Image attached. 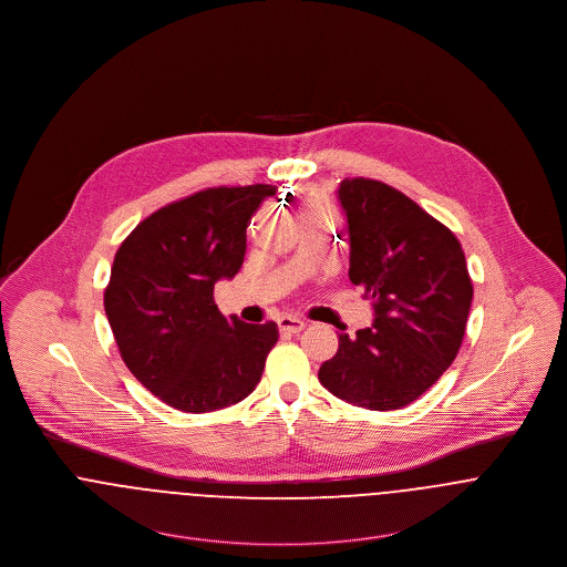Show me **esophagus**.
<instances>
[{
    "instance_id": "esophagus-1",
    "label": "esophagus",
    "mask_w": 567,
    "mask_h": 567,
    "mask_svg": "<svg viewBox=\"0 0 567 567\" xmlns=\"http://www.w3.org/2000/svg\"><path fill=\"white\" fill-rule=\"evenodd\" d=\"M277 327L281 333H299L306 329V322L301 318H295V316H281L277 320Z\"/></svg>"
}]
</instances>
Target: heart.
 Listing matches in <instances>:
<instances>
[{"mask_svg":"<svg viewBox=\"0 0 567 567\" xmlns=\"http://www.w3.org/2000/svg\"><path fill=\"white\" fill-rule=\"evenodd\" d=\"M331 206L324 199V195L320 193H308V197L303 199V214L306 216H313V214H329Z\"/></svg>","mask_w":567,"mask_h":567,"instance_id":"heart-1","label":"heart"}]
</instances>
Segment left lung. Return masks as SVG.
<instances>
[{
    "label": "left lung",
    "mask_w": 567,
    "mask_h": 567,
    "mask_svg": "<svg viewBox=\"0 0 567 567\" xmlns=\"http://www.w3.org/2000/svg\"><path fill=\"white\" fill-rule=\"evenodd\" d=\"M347 214L349 279L372 299V327L340 333L318 370L338 399L392 412L424 394L464 340L472 281L455 234L396 188L365 177L340 182Z\"/></svg>",
    "instance_id": "left-lung-1"
}]
</instances>
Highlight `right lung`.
Returning a JSON list of instances; mask_svg holds the SVG:
<instances>
[{
	"label": "right lung",
	"mask_w": 567,
	"mask_h": 567,
	"mask_svg": "<svg viewBox=\"0 0 567 567\" xmlns=\"http://www.w3.org/2000/svg\"><path fill=\"white\" fill-rule=\"evenodd\" d=\"M275 186H218L159 207L121 243L103 308L130 372L166 405L188 413L247 399L275 347L277 324L225 318L214 284L231 279L247 227Z\"/></svg>",
	"instance_id": "obj_1"
}]
</instances>
